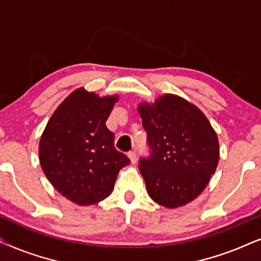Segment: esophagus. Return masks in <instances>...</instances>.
<instances>
[{"label":"esophagus","mask_w":261,"mask_h":261,"mask_svg":"<svg viewBox=\"0 0 261 261\" xmlns=\"http://www.w3.org/2000/svg\"><path fill=\"white\" fill-rule=\"evenodd\" d=\"M127 156H128V159H130L131 163H133V165H135V163H136V161H137L136 152H135V151H128L127 152Z\"/></svg>","instance_id":"obj_1"}]
</instances>
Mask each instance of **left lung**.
<instances>
[{"mask_svg":"<svg viewBox=\"0 0 261 261\" xmlns=\"http://www.w3.org/2000/svg\"><path fill=\"white\" fill-rule=\"evenodd\" d=\"M147 131L150 156L140 160L149 196L175 209L199 196L220 160L217 135L201 111L174 94L137 107Z\"/></svg>","mask_w":261,"mask_h":261,"instance_id":"left-lung-1","label":"left lung"}]
</instances>
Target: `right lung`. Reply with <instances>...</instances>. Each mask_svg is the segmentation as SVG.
Wrapping results in <instances>:
<instances>
[{"label":"right lung","mask_w":261,"mask_h":261,"mask_svg":"<svg viewBox=\"0 0 261 261\" xmlns=\"http://www.w3.org/2000/svg\"><path fill=\"white\" fill-rule=\"evenodd\" d=\"M118 95L100 98L74 90L56 109L39 142V161L51 185L77 205H92L112 193L118 173L130 163L114 148L106 126Z\"/></svg>","instance_id":"right-lung-1"}]
</instances>
